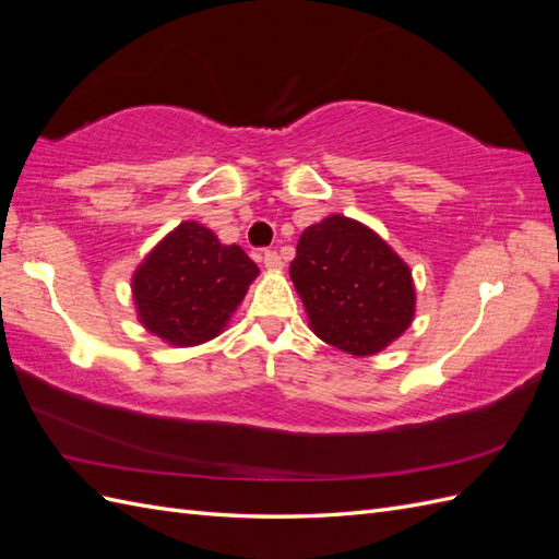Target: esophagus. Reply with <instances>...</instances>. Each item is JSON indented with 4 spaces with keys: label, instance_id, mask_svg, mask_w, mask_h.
<instances>
[{
    "label": "esophagus",
    "instance_id": "esophagus-1",
    "mask_svg": "<svg viewBox=\"0 0 559 559\" xmlns=\"http://www.w3.org/2000/svg\"><path fill=\"white\" fill-rule=\"evenodd\" d=\"M263 265L270 270V273H275V270H282V257L277 251H265L263 253Z\"/></svg>",
    "mask_w": 559,
    "mask_h": 559
}]
</instances>
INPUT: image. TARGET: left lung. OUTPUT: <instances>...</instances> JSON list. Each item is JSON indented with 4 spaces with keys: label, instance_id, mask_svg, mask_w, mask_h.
Wrapping results in <instances>:
<instances>
[{
    "label": "left lung",
    "instance_id": "1",
    "mask_svg": "<svg viewBox=\"0 0 559 559\" xmlns=\"http://www.w3.org/2000/svg\"><path fill=\"white\" fill-rule=\"evenodd\" d=\"M289 275L310 331L352 357L382 352L415 319L408 263L357 218L331 214L302 230Z\"/></svg>",
    "mask_w": 559,
    "mask_h": 559
}]
</instances>
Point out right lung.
<instances>
[{"label":"right lung","instance_id":"obj_1","mask_svg":"<svg viewBox=\"0 0 559 559\" xmlns=\"http://www.w3.org/2000/svg\"><path fill=\"white\" fill-rule=\"evenodd\" d=\"M259 265L242 247L222 245L198 222H181L132 275L140 324L173 347H195L222 333Z\"/></svg>","mask_w":559,"mask_h":559}]
</instances>
